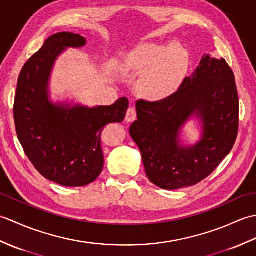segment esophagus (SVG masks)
I'll list each match as a JSON object with an SVG mask.
<instances>
[{
	"mask_svg": "<svg viewBox=\"0 0 256 256\" xmlns=\"http://www.w3.org/2000/svg\"><path fill=\"white\" fill-rule=\"evenodd\" d=\"M135 118H136V110L134 108H130L126 112V116H125V122L131 123Z\"/></svg>",
	"mask_w": 256,
	"mask_h": 256,
	"instance_id": "1",
	"label": "esophagus"
}]
</instances>
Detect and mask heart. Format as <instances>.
Returning <instances> with one entry per match:
<instances>
[{
	"label": "heart",
	"instance_id": "1",
	"mask_svg": "<svg viewBox=\"0 0 256 256\" xmlns=\"http://www.w3.org/2000/svg\"><path fill=\"white\" fill-rule=\"evenodd\" d=\"M190 64L188 50L180 42H146L125 57L124 72L140 77L138 91L143 99L158 102L170 96L182 84Z\"/></svg>",
	"mask_w": 256,
	"mask_h": 256
}]
</instances>
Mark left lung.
<instances>
[{"instance_id":"left-lung-1","label":"left lung","mask_w":256,"mask_h":256,"mask_svg":"<svg viewBox=\"0 0 256 256\" xmlns=\"http://www.w3.org/2000/svg\"><path fill=\"white\" fill-rule=\"evenodd\" d=\"M130 135L140 150L145 172L160 188L175 190L204 180L230 153L238 128L234 74L224 58L210 55L175 94L158 102L138 100ZM202 124V136L184 144L181 131L190 119Z\"/></svg>"}]
</instances>
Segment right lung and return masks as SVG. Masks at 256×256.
<instances>
[{"label": "right lung", "mask_w": 256, "mask_h": 256, "mask_svg": "<svg viewBox=\"0 0 256 256\" xmlns=\"http://www.w3.org/2000/svg\"><path fill=\"white\" fill-rule=\"evenodd\" d=\"M86 44L84 36L66 32L46 40L22 69L14 101L16 133L26 156L40 175L66 187L86 186L99 177L104 165L102 130L121 123L128 108L126 98L92 108L50 100L57 58Z\"/></svg>", "instance_id": "1"}]
</instances>
